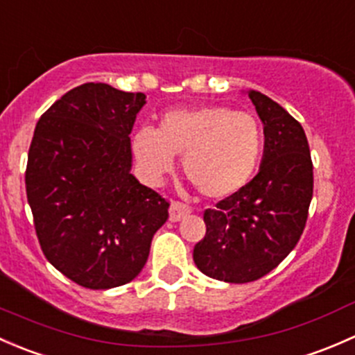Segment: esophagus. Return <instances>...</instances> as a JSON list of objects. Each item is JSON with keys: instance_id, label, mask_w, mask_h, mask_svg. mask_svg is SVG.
<instances>
[{"instance_id": "esophagus-1", "label": "esophagus", "mask_w": 355, "mask_h": 355, "mask_svg": "<svg viewBox=\"0 0 355 355\" xmlns=\"http://www.w3.org/2000/svg\"><path fill=\"white\" fill-rule=\"evenodd\" d=\"M191 214V207L182 202H173L169 208V218L171 222H179L181 218L188 217Z\"/></svg>"}]
</instances>
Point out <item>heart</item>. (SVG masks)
I'll use <instances>...</instances> for the list:
<instances>
[{
    "label": "heart",
    "instance_id": "b5f03b06",
    "mask_svg": "<svg viewBox=\"0 0 355 355\" xmlns=\"http://www.w3.org/2000/svg\"><path fill=\"white\" fill-rule=\"evenodd\" d=\"M138 166L162 179L182 155L184 176L208 198H227L244 188L258 169L263 128L257 116L208 104L162 114L157 131L140 128L131 138Z\"/></svg>",
    "mask_w": 355,
    "mask_h": 355
}]
</instances>
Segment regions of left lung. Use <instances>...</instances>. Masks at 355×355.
<instances>
[{
  "label": "left lung",
  "mask_w": 355,
  "mask_h": 355,
  "mask_svg": "<svg viewBox=\"0 0 355 355\" xmlns=\"http://www.w3.org/2000/svg\"><path fill=\"white\" fill-rule=\"evenodd\" d=\"M265 133L259 173L203 214L207 234L193 250L200 272L231 284L272 272L301 239L313 198V160L304 130L257 90L248 92Z\"/></svg>",
  "instance_id": "1"
}]
</instances>
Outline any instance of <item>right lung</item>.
<instances>
[{
    "label": "right lung",
    "mask_w": 355,
    "mask_h": 355,
    "mask_svg": "<svg viewBox=\"0 0 355 355\" xmlns=\"http://www.w3.org/2000/svg\"><path fill=\"white\" fill-rule=\"evenodd\" d=\"M145 94L83 83L41 116L25 188L44 257L85 288L131 282L169 202L131 169L130 133Z\"/></svg>",
    "instance_id": "1"
}]
</instances>
